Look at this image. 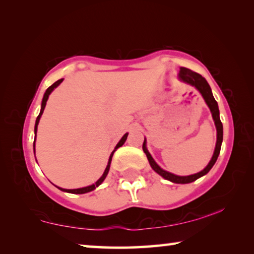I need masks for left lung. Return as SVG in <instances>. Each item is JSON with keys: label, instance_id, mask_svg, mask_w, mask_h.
<instances>
[{"label": "left lung", "instance_id": "obj_1", "mask_svg": "<svg viewBox=\"0 0 254 254\" xmlns=\"http://www.w3.org/2000/svg\"><path fill=\"white\" fill-rule=\"evenodd\" d=\"M178 77L180 80H183V81H185V83L194 86L197 91L201 94V96H203V98L205 100L206 104H207L210 112H212V117H213V120L215 122V127H216V131H217V140H216V145H215L213 157H212V159H210V161L208 162V165L206 166L203 170L199 171V173L190 175V176H176L174 174L168 173V171L161 169L160 167L157 165V162L153 160L151 154H150L148 151L147 141H145V139H144V142L142 145V149H143L144 153L147 154V158L149 160L150 166H151V168L156 171L157 174L160 175L161 177H163L167 180H170V182L176 183V184H189V183L195 182L196 179L203 177L204 175L207 174L208 171L212 169V167L215 165V162H216L218 154H220V151H221V145H222V141H223V124H222L221 119H220V111H218L217 102L215 101V98L212 94V89H210L208 83L206 81L204 77L199 74H197V72H195V71L188 69V68H185V67L180 68Z\"/></svg>", "mask_w": 254, "mask_h": 254}]
</instances>
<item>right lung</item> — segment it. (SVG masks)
I'll return each instance as SVG.
<instances>
[{
	"label": "right lung",
	"mask_w": 254,
	"mask_h": 254,
	"mask_svg": "<svg viewBox=\"0 0 254 254\" xmlns=\"http://www.w3.org/2000/svg\"><path fill=\"white\" fill-rule=\"evenodd\" d=\"M63 80H64V78L59 79V80L56 81V83H54L53 85H51L50 87L47 88V91H46L45 95H44V98H42V103H41V110H40V113H39V115H38V118H37V120H36V126H34V133H36V134H37V128H38V124H39V121H40V118H41L42 113H44V110H45V107H46L47 101H48V97H49V95H50V93L53 92L54 89H55L56 87H57L58 85H60V83H62ZM127 137V133H126V134H124V135L122 136V139L119 141V143L117 144V147H115L114 151L111 153L110 159H109V162H107V166H106V168H105L104 174L102 175V177H101L100 179H98L95 184L91 185V186L83 187V188H77V189H64V188H60V187H58V188L60 189V190H63V191H66V192H71V194H85V192H88V191H92V190H94V189H95L96 187L100 186V185H101L103 182H104V179L106 178L107 174H109L110 166H111V161H112V157H113V154H114V152H115V150H117V149H118V148H120V147H122V145L124 144V142H126ZM34 142H36V141H34ZM34 142H33V151H36V150H34Z\"/></svg>",
	"instance_id": "right-lung-1"
}]
</instances>
